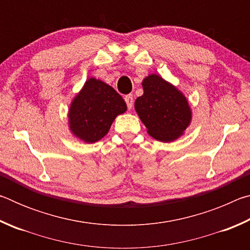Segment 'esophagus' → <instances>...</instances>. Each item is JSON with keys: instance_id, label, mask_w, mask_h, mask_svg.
Segmentation results:
<instances>
[{"instance_id": "34e87169", "label": "esophagus", "mask_w": 250, "mask_h": 250, "mask_svg": "<svg viewBox=\"0 0 250 250\" xmlns=\"http://www.w3.org/2000/svg\"><path fill=\"white\" fill-rule=\"evenodd\" d=\"M125 100L126 105H128V109H131L133 107V96L132 95H126L125 97Z\"/></svg>"}]
</instances>
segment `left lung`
Returning a JSON list of instances; mask_svg holds the SVG:
<instances>
[{"instance_id":"left-lung-1","label":"left lung","mask_w":250,"mask_h":250,"mask_svg":"<svg viewBox=\"0 0 250 250\" xmlns=\"http://www.w3.org/2000/svg\"><path fill=\"white\" fill-rule=\"evenodd\" d=\"M143 95L134 109L152 138L162 142L176 140L191 124L192 110L185 96L160 76L143 79Z\"/></svg>"}]
</instances>
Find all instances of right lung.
I'll use <instances>...</instances> for the list:
<instances>
[{"label": "right lung", "mask_w": 250, "mask_h": 250, "mask_svg": "<svg viewBox=\"0 0 250 250\" xmlns=\"http://www.w3.org/2000/svg\"><path fill=\"white\" fill-rule=\"evenodd\" d=\"M122 97L104 82L89 78L70 104L69 129L86 143L103 139L118 115L125 112Z\"/></svg>", "instance_id": "add662e5"}]
</instances>
